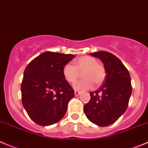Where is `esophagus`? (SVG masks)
Here are the masks:
<instances>
[{
	"instance_id": "34e87169",
	"label": "esophagus",
	"mask_w": 148,
	"mask_h": 148,
	"mask_svg": "<svg viewBox=\"0 0 148 148\" xmlns=\"http://www.w3.org/2000/svg\"><path fill=\"white\" fill-rule=\"evenodd\" d=\"M80 92H79V91H77V90H75V91H74V95H75V96H78L80 94Z\"/></svg>"
}]
</instances>
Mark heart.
<instances>
[{"label":"heart","instance_id":"1","mask_svg":"<svg viewBox=\"0 0 148 148\" xmlns=\"http://www.w3.org/2000/svg\"><path fill=\"white\" fill-rule=\"evenodd\" d=\"M75 66L66 64L63 68V76L70 84H74L83 72L84 79L76 83L74 88L77 90H90L94 84L99 86L104 82L106 71L103 64L97 62L95 58L90 56H84L77 58L74 62Z\"/></svg>","mask_w":148,"mask_h":148}]
</instances>
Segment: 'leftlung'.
Segmentation results:
<instances>
[{
	"label": "left lung",
	"mask_w": 148,
	"mask_h": 148,
	"mask_svg": "<svg viewBox=\"0 0 148 148\" xmlns=\"http://www.w3.org/2000/svg\"><path fill=\"white\" fill-rule=\"evenodd\" d=\"M103 63L106 77L98 90L91 92L84 106L87 118L99 127L114 124L125 112L132 94L130 73L123 63L107 51L90 53Z\"/></svg>",
	"instance_id": "obj_1"
}]
</instances>
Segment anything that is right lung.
I'll use <instances>...</instances> for the list:
<instances>
[{"label": "right lung", "mask_w": 148, "mask_h": 148, "mask_svg": "<svg viewBox=\"0 0 148 148\" xmlns=\"http://www.w3.org/2000/svg\"><path fill=\"white\" fill-rule=\"evenodd\" d=\"M75 57L45 52L26 67L21 85V101L32 120L40 126L58 122L65 115L74 90L64 79L63 68Z\"/></svg>", "instance_id": "add662e5"}]
</instances>
